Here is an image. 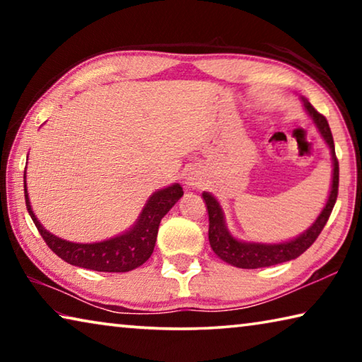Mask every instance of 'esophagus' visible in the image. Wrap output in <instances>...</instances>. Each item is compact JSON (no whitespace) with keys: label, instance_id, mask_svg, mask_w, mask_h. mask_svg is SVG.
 Instances as JSON below:
<instances>
[{"label":"esophagus","instance_id":"34e87169","mask_svg":"<svg viewBox=\"0 0 362 362\" xmlns=\"http://www.w3.org/2000/svg\"><path fill=\"white\" fill-rule=\"evenodd\" d=\"M185 185H187L188 188H194V187H198V185H199V179H198V175L193 174V173H188V174L185 175Z\"/></svg>","mask_w":362,"mask_h":362}]
</instances>
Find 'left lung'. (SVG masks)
I'll list each match as a JSON object with an SVG mask.
<instances>
[{"mask_svg": "<svg viewBox=\"0 0 362 362\" xmlns=\"http://www.w3.org/2000/svg\"><path fill=\"white\" fill-rule=\"evenodd\" d=\"M303 107L306 115L311 119L320 131L324 144L327 145L330 151V158H332V180H330V192L327 196L326 204H324L322 211L316 220L311 223L303 233L298 236L292 238V240L281 241V243H257V241H243L238 240L236 236L231 235L225 222V214L222 206L217 201L216 196L209 192H203V199L207 207V214H209V243L214 252L217 254L218 259L230 263L233 267L238 268H263L278 265V263H284L297 259L302 255L311 244L316 241L320 236L324 225L327 223V218L330 212L334 209V204L337 201V193H339V161L335 156V146L332 132H330L329 122L321 113H317L313 105L302 97Z\"/></svg>", "mask_w": 362, "mask_h": 362, "instance_id": "1", "label": "left lung"}]
</instances>
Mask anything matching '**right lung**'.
Instances as JSON below:
<instances>
[{
  "mask_svg": "<svg viewBox=\"0 0 362 362\" xmlns=\"http://www.w3.org/2000/svg\"><path fill=\"white\" fill-rule=\"evenodd\" d=\"M25 177L27 173L23 175L27 209L49 249L70 265L94 269V272L126 273L144 265L155 249L161 218L183 196V189L179 183H173V185L158 189L150 196L142 212L139 214L136 223L129 230L105 241L73 243L49 233L36 218L32 204H30Z\"/></svg>",
  "mask_w": 362,
  "mask_h": 362,
  "instance_id": "obj_1",
  "label": "right lung"
}]
</instances>
